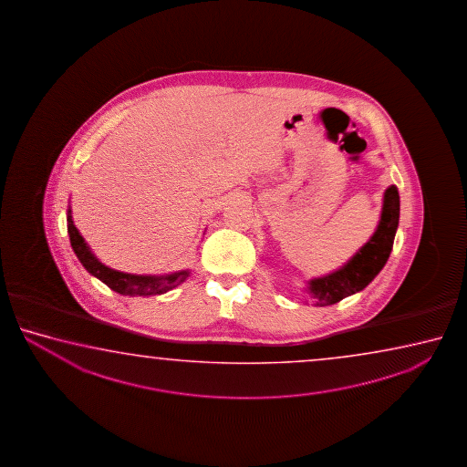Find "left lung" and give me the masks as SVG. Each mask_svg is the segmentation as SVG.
<instances>
[{
    "instance_id": "1",
    "label": "left lung",
    "mask_w": 467,
    "mask_h": 467,
    "mask_svg": "<svg viewBox=\"0 0 467 467\" xmlns=\"http://www.w3.org/2000/svg\"><path fill=\"white\" fill-rule=\"evenodd\" d=\"M400 215V198L397 186L384 192L382 211L376 232L341 268L325 276L314 277L307 283V294L317 307L340 302L351 294L363 291L388 263L392 252Z\"/></svg>"
}]
</instances>
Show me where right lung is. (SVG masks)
Wrapping results in <instances>:
<instances>
[{
    "instance_id": "right-lung-1",
    "label": "right lung",
    "mask_w": 467,
    "mask_h": 467,
    "mask_svg": "<svg viewBox=\"0 0 467 467\" xmlns=\"http://www.w3.org/2000/svg\"><path fill=\"white\" fill-rule=\"evenodd\" d=\"M67 229L70 235V244L73 252L77 254L79 263L85 266L89 275L103 281L104 285L111 287L112 291L122 296H160L174 289L176 285L184 283L190 277V269H182L170 275L153 276V275H129L118 269L108 268L101 261L96 258L95 254L89 250L85 238L79 235L78 229L75 227L71 219V207L67 209Z\"/></svg>"
}]
</instances>
